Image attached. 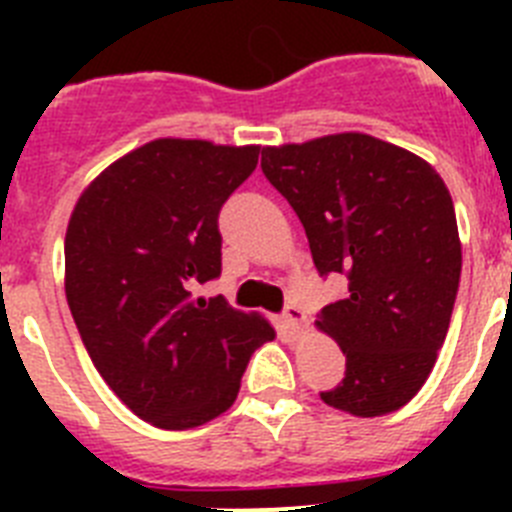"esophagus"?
Instances as JSON below:
<instances>
[{"label": "esophagus", "instance_id": "34e87169", "mask_svg": "<svg viewBox=\"0 0 512 512\" xmlns=\"http://www.w3.org/2000/svg\"><path fill=\"white\" fill-rule=\"evenodd\" d=\"M305 318H307V315H305V310H302V307L289 305L287 310H284V328H287L292 336H300L302 325H305Z\"/></svg>", "mask_w": 512, "mask_h": 512}]
</instances>
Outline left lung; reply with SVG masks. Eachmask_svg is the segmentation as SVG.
<instances>
[{
	"label": "left lung",
	"instance_id": "left-lung-1",
	"mask_svg": "<svg viewBox=\"0 0 512 512\" xmlns=\"http://www.w3.org/2000/svg\"><path fill=\"white\" fill-rule=\"evenodd\" d=\"M261 169L305 225L320 274L348 295L315 320L346 354L323 402L356 418L408 405L451 323L461 241L451 194L425 158L366 133L266 146Z\"/></svg>",
	"mask_w": 512,
	"mask_h": 512
}]
</instances>
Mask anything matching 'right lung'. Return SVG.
Segmentation results:
<instances>
[{"instance_id": "right-lung-1", "label": "right lung", "mask_w": 512, "mask_h": 512, "mask_svg": "<svg viewBox=\"0 0 512 512\" xmlns=\"http://www.w3.org/2000/svg\"><path fill=\"white\" fill-rule=\"evenodd\" d=\"M261 146L156 138L110 164L66 228V300L97 372L138 418L197 428L238 397L251 354L277 330L259 312L194 297L220 277L217 212Z\"/></svg>"}]
</instances>
